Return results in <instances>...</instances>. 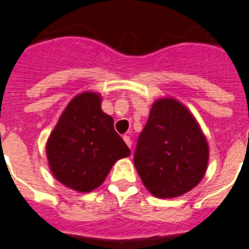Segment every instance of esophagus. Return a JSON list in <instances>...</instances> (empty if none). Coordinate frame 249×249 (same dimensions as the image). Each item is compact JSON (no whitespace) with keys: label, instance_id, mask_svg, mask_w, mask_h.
<instances>
[{"label":"esophagus","instance_id":"34e87169","mask_svg":"<svg viewBox=\"0 0 249 249\" xmlns=\"http://www.w3.org/2000/svg\"><path fill=\"white\" fill-rule=\"evenodd\" d=\"M123 139H124V142H126V144H127L128 147L131 149V139H130V137H128V135H124Z\"/></svg>","mask_w":249,"mask_h":249}]
</instances>
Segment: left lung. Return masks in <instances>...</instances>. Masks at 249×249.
<instances>
[{
  "label": "left lung",
  "instance_id": "obj_1",
  "mask_svg": "<svg viewBox=\"0 0 249 249\" xmlns=\"http://www.w3.org/2000/svg\"><path fill=\"white\" fill-rule=\"evenodd\" d=\"M208 160L205 135L189 110L173 98L156 100L134 154L146 189L160 198L185 195L202 179Z\"/></svg>",
  "mask_w": 249,
  "mask_h": 249
}]
</instances>
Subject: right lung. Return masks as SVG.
Listing matches in <instances>:
<instances>
[{"instance_id":"right-lung-1","label":"right lung","mask_w":249,"mask_h":249,"mask_svg":"<svg viewBox=\"0 0 249 249\" xmlns=\"http://www.w3.org/2000/svg\"><path fill=\"white\" fill-rule=\"evenodd\" d=\"M96 92H82L68 103L47 142V158L57 181L76 192L103 184L118 160L130 149L114 130V119L102 111Z\"/></svg>"}]
</instances>
